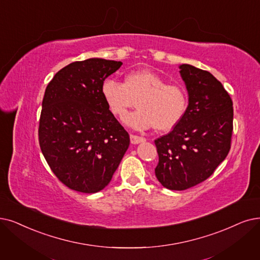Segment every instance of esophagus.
I'll list each match as a JSON object with an SVG mask.
<instances>
[{"instance_id": "obj_1", "label": "esophagus", "mask_w": 260, "mask_h": 260, "mask_svg": "<svg viewBox=\"0 0 260 260\" xmlns=\"http://www.w3.org/2000/svg\"><path fill=\"white\" fill-rule=\"evenodd\" d=\"M130 141H131L132 144H139V143L145 142V141H146V139L143 138V137L136 136V134H130Z\"/></svg>"}]
</instances>
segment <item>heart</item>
<instances>
[{
	"label": "heart",
	"mask_w": 260,
	"mask_h": 260,
	"mask_svg": "<svg viewBox=\"0 0 260 260\" xmlns=\"http://www.w3.org/2000/svg\"><path fill=\"white\" fill-rule=\"evenodd\" d=\"M101 94L110 111L119 117L137 105L139 109L127 114L123 122L138 130L150 127L157 131L172 130L183 118L188 108L185 88L169 84L150 70L130 71L123 82L108 78L102 82Z\"/></svg>",
	"instance_id": "b5f03b06"
}]
</instances>
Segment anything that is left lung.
Masks as SVG:
<instances>
[{"label": "left lung", "mask_w": 260, "mask_h": 260, "mask_svg": "<svg viewBox=\"0 0 260 260\" xmlns=\"http://www.w3.org/2000/svg\"><path fill=\"white\" fill-rule=\"evenodd\" d=\"M179 68L189 106L177 126L154 140L159 155L155 177L164 188L176 191L210 177L230 152L234 128L233 100L222 83L194 66Z\"/></svg>", "instance_id": "1"}]
</instances>
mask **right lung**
I'll return each instance as SVG.
<instances>
[{
  "mask_svg": "<svg viewBox=\"0 0 260 260\" xmlns=\"http://www.w3.org/2000/svg\"><path fill=\"white\" fill-rule=\"evenodd\" d=\"M121 61L88 58L60 69L46 88L39 146L51 171L69 189H105L127 151L130 137L109 110L101 85Z\"/></svg>",
  "mask_w": 260,
  "mask_h": 260,
  "instance_id": "right-lung-1",
  "label": "right lung"
}]
</instances>
